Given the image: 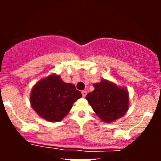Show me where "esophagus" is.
I'll return each instance as SVG.
<instances>
[{
  "instance_id": "1",
  "label": "esophagus",
  "mask_w": 161,
  "mask_h": 161,
  "mask_svg": "<svg viewBox=\"0 0 161 161\" xmlns=\"http://www.w3.org/2000/svg\"><path fill=\"white\" fill-rule=\"evenodd\" d=\"M81 94H82V97H85L86 96V94H87V92H86L85 90L81 91Z\"/></svg>"
}]
</instances>
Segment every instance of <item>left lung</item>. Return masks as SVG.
I'll return each mask as SVG.
<instances>
[{
	"mask_svg": "<svg viewBox=\"0 0 161 161\" xmlns=\"http://www.w3.org/2000/svg\"><path fill=\"white\" fill-rule=\"evenodd\" d=\"M94 90L88 93V100L93 111L105 123H113L124 116L129 109V93L126 88L102 80L93 84Z\"/></svg>",
	"mask_w": 161,
	"mask_h": 161,
	"instance_id": "left-lung-1",
	"label": "left lung"
}]
</instances>
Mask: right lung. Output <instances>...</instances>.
I'll use <instances>...</instances> for the list:
<instances>
[{"label":"right lung","instance_id":"1","mask_svg":"<svg viewBox=\"0 0 161 161\" xmlns=\"http://www.w3.org/2000/svg\"><path fill=\"white\" fill-rule=\"evenodd\" d=\"M82 97L75 85L65 83L60 76L51 74L38 80L30 96L31 107L48 122H59L68 114L75 102Z\"/></svg>","mask_w":161,"mask_h":161}]
</instances>
